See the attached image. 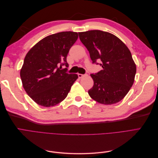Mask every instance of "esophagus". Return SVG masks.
<instances>
[{"label": "esophagus", "mask_w": 158, "mask_h": 158, "mask_svg": "<svg viewBox=\"0 0 158 158\" xmlns=\"http://www.w3.org/2000/svg\"><path fill=\"white\" fill-rule=\"evenodd\" d=\"M88 74H78V78H82V77H84V76H87Z\"/></svg>", "instance_id": "34e87169"}]
</instances>
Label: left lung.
<instances>
[{
  "label": "left lung",
  "mask_w": 158,
  "mask_h": 158,
  "mask_svg": "<svg viewBox=\"0 0 158 158\" xmlns=\"http://www.w3.org/2000/svg\"><path fill=\"white\" fill-rule=\"evenodd\" d=\"M78 34L92 63L102 67L98 73L90 74L94 85L88 90L89 96L105 105L120 102L131 88L136 73L131 51L121 40L109 32L90 30Z\"/></svg>",
  "instance_id": "8db88e82"
}]
</instances>
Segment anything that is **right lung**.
<instances>
[{
	"instance_id": "obj_1",
	"label": "right lung",
	"mask_w": 158,
	"mask_h": 158,
	"mask_svg": "<svg viewBox=\"0 0 158 158\" xmlns=\"http://www.w3.org/2000/svg\"><path fill=\"white\" fill-rule=\"evenodd\" d=\"M78 37L77 32L56 33L40 41L27 53L20 70L22 85L40 106L49 107L63 101L78 78L77 74L67 73L66 61Z\"/></svg>"
}]
</instances>
